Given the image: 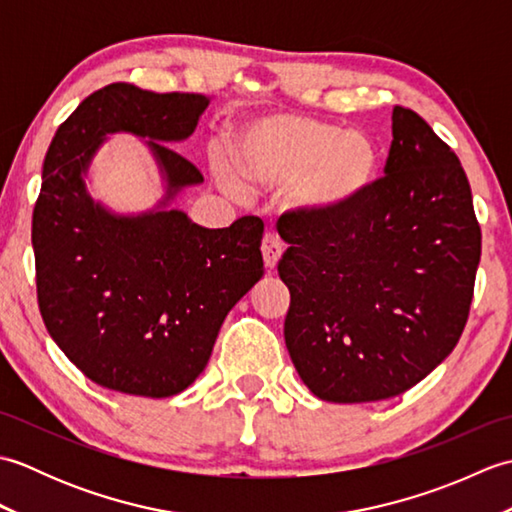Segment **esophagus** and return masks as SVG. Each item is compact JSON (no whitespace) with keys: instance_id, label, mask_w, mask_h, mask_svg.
<instances>
[{"instance_id":"1","label":"esophagus","mask_w":512,"mask_h":512,"mask_svg":"<svg viewBox=\"0 0 512 512\" xmlns=\"http://www.w3.org/2000/svg\"><path fill=\"white\" fill-rule=\"evenodd\" d=\"M281 253H284V244L277 235H266L262 242V255H264V264L266 268H275L281 259Z\"/></svg>"}]
</instances>
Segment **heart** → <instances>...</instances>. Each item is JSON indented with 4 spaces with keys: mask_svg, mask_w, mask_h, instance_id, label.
<instances>
[{
    "mask_svg": "<svg viewBox=\"0 0 512 512\" xmlns=\"http://www.w3.org/2000/svg\"><path fill=\"white\" fill-rule=\"evenodd\" d=\"M235 171L222 165L226 187H292V202L317 213L361 200L378 178L376 143L361 132L303 114H273L233 134Z\"/></svg>",
    "mask_w": 512,
    "mask_h": 512,
    "instance_id": "obj_1",
    "label": "heart"
}]
</instances>
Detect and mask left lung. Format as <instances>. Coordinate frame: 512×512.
Segmentation results:
<instances>
[{"mask_svg":"<svg viewBox=\"0 0 512 512\" xmlns=\"http://www.w3.org/2000/svg\"><path fill=\"white\" fill-rule=\"evenodd\" d=\"M391 134L385 176L361 200L279 228L286 347L328 402L411 389L453 352L469 319L482 255L469 178L413 110L394 107Z\"/></svg>","mask_w":512,"mask_h":512,"instance_id":"left-lung-1","label":"left lung"}]
</instances>
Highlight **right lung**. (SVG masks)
<instances>
[{
  "mask_svg": "<svg viewBox=\"0 0 512 512\" xmlns=\"http://www.w3.org/2000/svg\"><path fill=\"white\" fill-rule=\"evenodd\" d=\"M209 99L112 83L65 118L43 160L32 211L37 301L63 354L96 385L167 398L209 363L228 310L264 275V222L239 217L202 228L176 209L138 217L107 213L83 173L105 134L149 138L167 178V204L202 182L167 143L193 134Z\"/></svg>",
  "mask_w": 512,
  "mask_h": 512,
  "instance_id": "1",
  "label": "right lung"
}]
</instances>
